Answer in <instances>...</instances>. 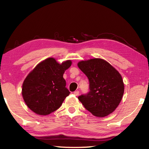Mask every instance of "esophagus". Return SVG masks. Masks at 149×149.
I'll return each instance as SVG.
<instances>
[{
    "label": "esophagus",
    "instance_id": "1",
    "mask_svg": "<svg viewBox=\"0 0 149 149\" xmlns=\"http://www.w3.org/2000/svg\"><path fill=\"white\" fill-rule=\"evenodd\" d=\"M79 94V91H75V92H74V94L75 96H78Z\"/></svg>",
    "mask_w": 149,
    "mask_h": 149
}]
</instances>
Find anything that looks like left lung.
<instances>
[{"label": "left lung", "instance_id": "8db88e82", "mask_svg": "<svg viewBox=\"0 0 149 149\" xmlns=\"http://www.w3.org/2000/svg\"><path fill=\"white\" fill-rule=\"evenodd\" d=\"M89 80L90 92L78 97L93 115L104 117L112 113L123 98V78L114 67L102 58H91L77 63Z\"/></svg>", "mask_w": 149, "mask_h": 149}]
</instances>
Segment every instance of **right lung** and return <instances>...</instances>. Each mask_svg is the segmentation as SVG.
Wrapping results in <instances>:
<instances>
[{"instance_id":"add662e5","label":"right lung","mask_w":149,"mask_h":149,"mask_svg":"<svg viewBox=\"0 0 149 149\" xmlns=\"http://www.w3.org/2000/svg\"><path fill=\"white\" fill-rule=\"evenodd\" d=\"M71 65V60L60 64L52 57L37 64L22 86L23 98L30 109L39 115H47L61 106L70 93L63 74Z\"/></svg>"}]
</instances>
